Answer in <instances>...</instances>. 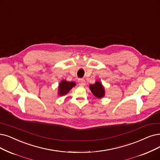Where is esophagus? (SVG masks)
<instances>
[{
	"label": "esophagus",
	"instance_id": "obj_1",
	"mask_svg": "<svg viewBox=\"0 0 160 160\" xmlns=\"http://www.w3.org/2000/svg\"><path fill=\"white\" fill-rule=\"evenodd\" d=\"M79 84L81 87L85 86V81L84 79H79Z\"/></svg>",
	"mask_w": 160,
	"mask_h": 160
}]
</instances>
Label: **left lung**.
Listing matches in <instances>:
<instances>
[{
    "instance_id": "8db88e82",
    "label": "left lung",
    "mask_w": 160,
    "mask_h": 160,
    "mask_svg": "<svg viewBox=\"0 0 160 160\" xmlns=\"http://www.w3.org/2000/svg\"><path fill=\"white\" fill-rule=\"evenodd\" d=\"M92 93L98 98H102L105 96V90L104 86L102 85V82L99 81H96L95 83L89 85Z\"/></svg>"
}]
</instances>
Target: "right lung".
<instances>
[{
	"instance_id": "obj_1",
	"label": "right lung",
	"mask_w": 160,
	"mask_h": 160,
	"mask_svg": "<svg viewBox=\"0 0 160 160\" xmlns=\"http://www.w3.org/2000/svg\"><path fill=\"white\" fill-rule=\"evenodd\" d=\"M76 85V83L72 81H67L66 80H62L58 86V95L64 96L68 94L71 89Z\"/></svg>"
}]
</instances>
